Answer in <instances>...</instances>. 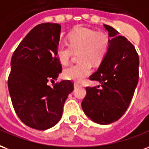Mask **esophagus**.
I'll list each match as a JSON object with an SVG mask.
<instances>
[{
	"instance_id": "34e87169",
	"label": "esophagus",
	"mask_w": 149,
	"mask_h": 149,
	"mask_svg": "<svg viewBox=\"0 0 149 149\" xmlns=\"http://www.w3.org/2000/svg\"><path fill=\"white\" fill-rule=\"evenodd\" d=\"M74 86L76 88V87H79V86H81V85L79 84V83H74Z\"/></svg>"
}]
</instances>
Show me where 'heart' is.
I'll use <instances>...</instances> for the list:
<instances>
[{
    "mask_svg": "<svg viewBox=\"0 0 149 149\" xmlns=\"http://www.w3.org/2000/svg\"><path fill=\"white\" fill-rule=\"evenodd\" d=\"M69 45L60 43L56 48V55L59 62L67 64L73 51L79 52V63L66 67L63 70L65 79L75 82H82L91 73V63L102 61L108 52L109 36L102 31H96L86 28H76L68 36Z\"/></svg>",
    "mask_w": 149,
    "mask_h": 149,
    "instance_id": "b5f03b06",
    "label": "heart"
}]
</instances>
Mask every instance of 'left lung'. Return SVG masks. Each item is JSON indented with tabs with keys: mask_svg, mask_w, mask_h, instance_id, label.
Wrapping results in <instances>:
<instances>
[{
	"mask_svg": "<svg viewBox=\"0 0 149 149\" xmlns=\"http://www.w3.org/2000/svg\"><path fill=\"white\" fill-rule=\"evenodd\" d=\"M109 46L97 71L90 76L101 85L86 87L82 102L85 114L101 125H109L120 118L130 106L139 79V56L126 38L111 26Z\"/></svg>",
	"mask_w": 149,
	"mask_h": 149,
	"instance_id": "obj_1",
	"label": "left lung"
}]
</instances>
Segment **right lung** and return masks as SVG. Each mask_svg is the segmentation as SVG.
<instances>
[{
  "label": "right lung",
  "mask_w": 149,
  "mask_h": 149,
  "mask_svg": "<svg viewBox=\"0 0 149 149\" xmlns=\"http://www.w3.org/2000/svg\"><path fill=\"white\" fill-rule=\"evenodd\" d=\"M61 26L54 23L38 24L27 34L11 59L8 86L15 112L23 123L46 130L61 119L65 101L74 90L73 82L54 81L62 72L56 55Z\"/></svg>",
  "instance_id": "1"
}]
</instances>
